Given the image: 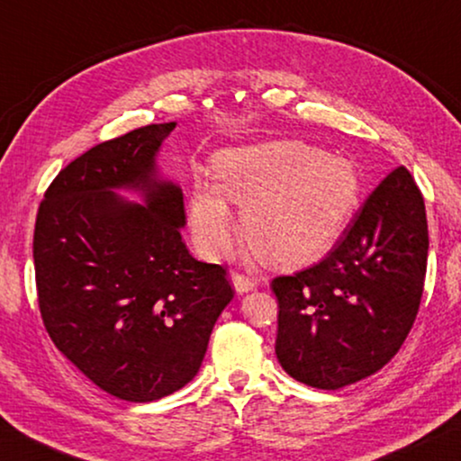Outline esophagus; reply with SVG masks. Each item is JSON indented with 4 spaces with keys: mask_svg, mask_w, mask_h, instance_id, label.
<instances>
[{
    "mask_svg": "<svg viewBox=\"0 0 461 461\" xmlns=\"http://www.w3.org/2000/svg\"><path fill=\"white\" fill-rule=\"evenodd\" d=\"M232 286H235L237 293H249V290L258 286V278L235 272V274H232Z\"/></svg>",
    "mask_w": 461,
    "mask_h": 461,
    "instance_id": "1",
    "label": "esophagus"
}]
</instances>
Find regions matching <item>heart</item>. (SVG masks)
<instances>
[{
	"instance_id": "heart-1",
	"label": "heart",
	"mask_w": 461,
	"mask_h": 461,
	"mask_svg": "<svg viewBox=\"0 0 461 461\" xmlns=\"http://www.w3.org/2000/svg\"><path fill=\"white\" fill-rule=\"evenodd\" d=\"M214 183H195L189 221L208 255L230 247L243 208V235L255 253L276 266H301L320 258L357 203L358 179L348 160L299 140L232 148L216 157Z\"/></svg>"
}]
</instances>
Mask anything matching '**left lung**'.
Returning <instances> with one entry per match:
<instances>
[{"label":"left lung","instance_id":"obj_1","mask_svg":"<svg viewBox=\"0 0 461 461\" xmlns=\"http://www.w3.org/2000/svg\"><path fill=\"white\" fill-rule=\"evenodd\" d=\"M427 255L422 194L398 167L325 259L272 280L282 369L304 385L339 389L385 366L419 313Z\"/></svg>","mask_w":461,"mask_h":461}]
</instances>
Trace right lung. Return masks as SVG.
<instances>
[{
	"label": "right lung",
	"mask_w": 461,
	"mask_h": 461,
	"mask_svg": "<svg viewBox=\"0 0 461 461\" xmlns=\"http://www.w3.org/2000/svg\"><path fill=\"white\" fill-rule=\"evenodd\" d=\"M171 123L103 141L61 168L42 197L32 258L53 344L92 384L154 402L200 371L212 328L230 303L226 270L191 258L183 191L157 179ZM138 188L146 207L111 188Z\"/></svg>",
	"instance_id": "obj_1"
}]
</instances>
